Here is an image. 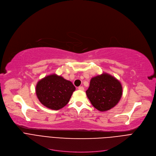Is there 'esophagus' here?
Masks as SVG:
<instances>
[{
	"instance_id": "34e87169",
	"label": "esophagus",
	"mask_w": 156,
	"mask_h": 156,
	"mask_svg": "<svg viewBox=\"0 0 156 156\" xmlns=\"http://www.w3.org/2000/svg\"><path fill=\"white\" fill-rule=\"evenodd\" d=\"M78 89L80 90H84V87H82V86H79V87H78Z\"/></svg>"
}]
</instances>
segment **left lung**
I'll use <instances>...</instances> for the list:
<instances>
[{
    "label": "left lung",
    "instance_id": "left-lung-1",
    "mask_svg": "<svg viewBox=\"0 0 156 156\" xmlns=\"http://www.w3.org/2000/svg\"><path fill=\"white\" fill-rule=\"evenodd\" d=\"M120 82L107 73H103L90 79L86 91L92 105L100 112H106L115 107L122 96Z\"/></svg>",
    "mask_w": 156,
    "mask_h": 156
}]
</instances>
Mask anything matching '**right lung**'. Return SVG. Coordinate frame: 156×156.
I'll return each mask as SVG.
<instances>
[{
    "instance_id": "obj_1",
    "label": "right lung",
    "mask_w": 156,
    "mask_h": 156,
    "mask_svg": "<svg viewBox=\"0 0 156 156\" xmlns=\"http://www.w3.org/2000/svg\"><path fill=\"white\" fill-rule=\"evenodd\" d=\"M75 90L70 81L55 74L44 77L36 86V94L40 103L54 110L65 106Z\"/></svg>"
}]
</instances>
